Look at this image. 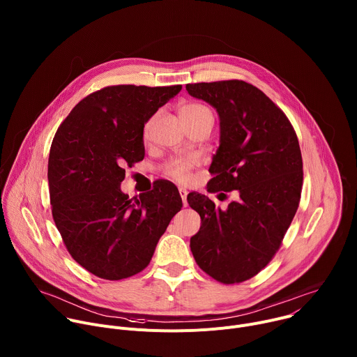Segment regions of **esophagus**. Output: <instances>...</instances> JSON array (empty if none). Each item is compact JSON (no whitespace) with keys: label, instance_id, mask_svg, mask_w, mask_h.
Returning <instances> with one entry per match:
<instances>
[{"label":"esophagus","instance_id":"1","mask_svg":"<svg viewBox=\"0 0 357 357\" xmlns=\"http://www.w3.org/2000/svg\"><path fill=\"white\" fill-rule=\"evenodd\" d=\"M179 195L182 197V202H183V206L188 205V200H186V196H188V190L183 189V188H179Z\"/></svg>","mask_w":357,"mask_h":357}]
</instances>
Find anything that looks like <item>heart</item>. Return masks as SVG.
<instances>
[{
	"mask_svg": "<svg viewBox=\"0 0 357 357\" xmlns=\"http://www.w3.org/2000/svg\"><path fill=\"white\" fill-rule=\"evenodd\" d=\"M179 117L182 123L188 121H197L211 119L213 120L212 112L199 103H186L179 109ZM151 131V121H146L144 126V138H148ZM199 160L196 155H181L174 157L164 165V174L169 178H172L176 182H186L190 179L192 171L195 167H197Z\"/></svg>",
	"mask_w": 357,
	"mask_h": 357,
	"instance_id": "heart-1",
	"label": "heart"
}]
</instances>
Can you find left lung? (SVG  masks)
<instances>
[{"label": "left lung", "instance_id": "1", "mask_svg": "<svg viewBox=\"0 0 357 357\" xmlns=\"http://www.w3.org/2000/svg\"><path fill=\"white\" fill-rule=\"evenodd\" d=\"M186 90L220 117L208 189L237 190L226 211L205 195H188L202 220L190 250L208 275L240 284L273 260L299 206L303 171L298 137L284 112L247 82L189 83Z\"/></svg>", "mask_w": 357, "mask_h": 357}]
</instances>
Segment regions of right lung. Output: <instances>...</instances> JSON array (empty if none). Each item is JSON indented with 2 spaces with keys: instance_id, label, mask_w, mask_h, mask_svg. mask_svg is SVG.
I'll return each instance as SVG.
<instances>
[{
  "instance_id": "right-lung-1",
  "label": "right lung",
  "mask_w": 357,
  "mask_h": 357,
  "mask_svg": "<svg viewBox=\"0 0 357 357\" xmlns=\"http://www.w3.org/2000/svg\"><path fill=\"white\" fill-rule=\"evenodd\" d=\"M182 86H107L90 93L59 126L47 161L52 216L84 270L117 281L141 273L181 211L176 186L161 181L132 202L126 167L144 160V126Z\"/></svg>"
}]
</instances>
